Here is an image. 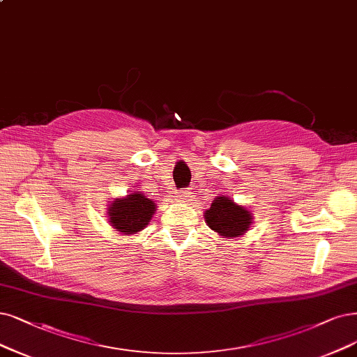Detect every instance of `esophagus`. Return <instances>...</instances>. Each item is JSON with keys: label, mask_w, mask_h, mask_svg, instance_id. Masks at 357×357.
Here are the masks:
<instances>
[{"label": "esophagus", "mask_w": 357, "mask_h": 357, "mask_svg": "<svg viewBox=\"0 0 357 357\" xmlns=\"http://www.w3.org/2000/svg\"><path fill=\"white\" fill-rule=\"evenodd\" d=\"M176 200H179V202H183V200H187L188 197H190V191L188 190H181L179 192H176Z\"/></svg>", "instance_id": "esophagus-1"}]
</instances>
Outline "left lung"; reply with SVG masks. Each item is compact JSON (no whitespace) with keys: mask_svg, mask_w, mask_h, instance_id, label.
Returning <instances> with one entry per match:
<instances>
[{"mask_svg":"<svg viewBox=\"0 0 357 357\" xmlns=\"http://www.w3.org/2000/svg\"><path fill=\"white\" fill-rule=\"evenodd\" d=\"M207 227L220 238H238L253 225V213L241 204H236L231 197L218 195L204 212Z\"/></svg>","mask_w":357,"mask_h":357,"instance_id":"left-lung-1","label":"left lung"}]
</instances>
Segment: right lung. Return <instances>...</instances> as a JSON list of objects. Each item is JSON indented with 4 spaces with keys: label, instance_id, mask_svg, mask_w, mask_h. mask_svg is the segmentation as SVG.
Returning <instances> with one entry per match:
<instances>
[{
    "label": "right lung",
    "instance_id": "1",
    "mask_svg": "<svg viewBox=\"0 0 357 357\" xmlns=\"http://www.w3.org/2000/svg\"><path fill=\"white\" fill-rule=\"evenodd\" d=\"M157 204L141 191H129L128 195L114 199L107 207L110 227L122 235L141 232L151 222Z\"/></svg>",
    "mask_w": 357,
    "mask_h": 357
}]
</instances>
